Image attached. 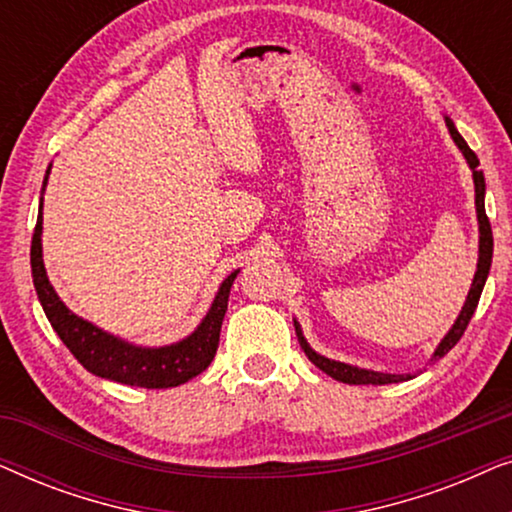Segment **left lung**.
Returning a JSON list of instances; mask_svg holds the SVG:
<instances>
[{
    "label": "left lung",
    "mask_w": 512,
    "mask_h": 512,
    "mask_svg": "<svg viewBox=\"0 0 512 512\" xmlns=\"http://www.w3.org/2000/svg\"><path fill=\"white\" fill-rule=\"evenodd\" d=\"M445 123H447V130H450V135L454 139V144L459 146V151L464 153L468 167H471V170H473L475 212H478V226H480V254H478V270H475V277H473L471 291H468L466 303H464V307H461L459 317H457V321H454V326L450 328V333H447L445 338L440 340V345L436 347V352H433V359H443V356L450 352V349L461 340V335H464L468 321H471L475 307H478L480 293H482V289H485L489 268H492V251H494L492 226H489V219H487V214H485V174H482V170L478 167L480 160H478V156H475L471 149H468L466 139L459 135V130L454 128V123L450 121V118H445ZM293 326H296L298 342H300V347H303V352L307 354V359H310L319 370H324L326 375H331L333 380L345 382V384H391V382L410 380V375L375 373V370L356 368V366H349V363H340V361L326 359V356L317 354L310 345H307L305 335H303V331H300V324H298L296 319H293Z\"/></svg>",
    "instance_id": "obj_1"
}]
</instances>
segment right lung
I'll return each mask as SVG.
<instances>
[{
    "label": "right lung",
    "mask_w": 512,
    "mask_h": 512,
    "mask_svg": "<svg viewBox=\"0 0 512 512\" xmlns=\"http://www.w3.org/2000/svg\"><path fill=\"white\" fill-rule=\"evenodd\" d=\"M48 174H51V167L46 170L44 188ZM41 205H44V200H41ZM41 221H44V216H41L39 207V219L30 249L34 289H37L39 303L44 307L53 331L60 335V340L65 342L69 352L76 356V361L83 368L97 377H104V380L130 384V387L167 389L193 380L195 375H200L212 363L216 349H219V335L228 310L230 286H233L240 270L230 272L223 279L207 317L200 321V326L188 338L165 347H137L116 338V335L104 333L102 328H97L86 319L76 317L58 298V293L48 282L44 256H41V230H44Z\"/></svg>",
    "instance_id": "1"
}]
</instances>
